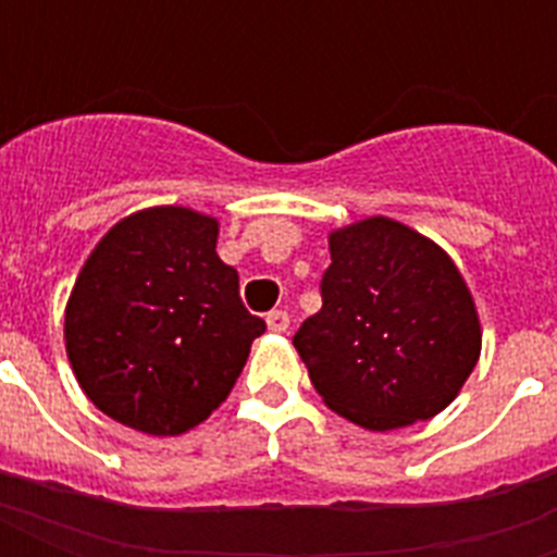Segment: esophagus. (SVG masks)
<instances>
[{
  "label": "esophagus",
  "instance_id": "obj_1",
  "mask_svg": "<svg viewBox=\"0 0 557 557\" xmlns=\"http://www.w3.org/2000/svg\"><path fill=\"white\" fill-rule=\"evenodd\" d=\"M265 322L274 334H286V331H289V313H286V310H271Z\"/></svg>",
  "mask_w": 557,
  "mask_h": 557
}]
</instances>
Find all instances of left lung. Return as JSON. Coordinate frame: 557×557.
<instances>
[{
  "label": "left lung",
  "mask_w": 557,
  "mask_h": 557,
  "mask_svg": "<svg viewBox=\"0 0 557 557\" xmlns=\"http://www.w3.org/2000/svg\"><path fill=\"white\" fill-rule=\"evenodd\" d=\"M322 310L292 337L310 382L363 430L447 409L480 358V322L450 256L397 220L331 232Z\"/></svg>",
  "instance_id": "obj_1"
}]
</instances>
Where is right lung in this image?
<instances>
[{
	"mask_svg": "<svg viewBox=\"0 0 557 557\" xmlns=\"http://www.w3.org/2000/svg\"><path fill=\"white\" fill-rule=\"evenodd\" d=\"M265 322L218 256V220L146 208L115 223L65 310L67 361L86 397L148 435H182L230 397Z\"/></svg>",
	"mask_w": 557,
	"mask_h": 557,
	"instance_id": "1",
	"label": "right lung"
}]
</instances>
